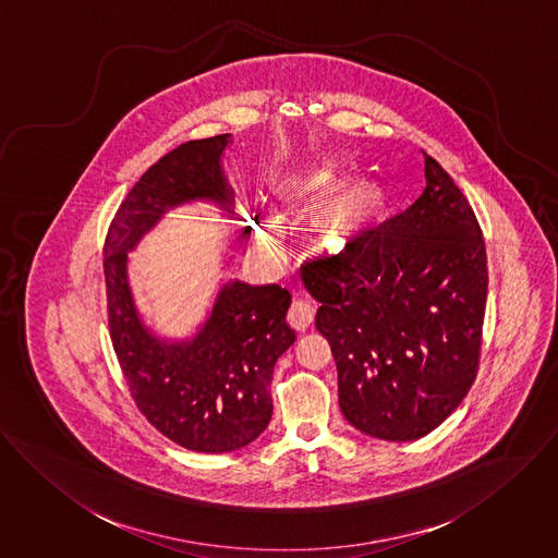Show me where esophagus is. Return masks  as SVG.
I'll return each instance as SVG.
<instances>
[{"instance_id":"1","label":"esophagus","mask_w":558,"mask_h":558,"mask_svg":"<svg viewBox=\"0 0 558 558\" xmlns=\"http://www.w3.org/2000/svg\"><path fill=\"white\" fill-rule=\"evenodd\" d=\"M287 318H289V323H291L295 329L304 331V329H308L310 325H312V320H314V306H312L310 302H304V300H295V302L291 304V308H289Z\"/></svg>"}]
</instances>
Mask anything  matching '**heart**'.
<instances>
[{"label": "heart", "instance_id": "obj_1", "mask_svg": "<svg viewBox=\"0 0 558 558\" xmlns=\"http://www.w3.org/2000/svg\"><path fill=\"white\" fill-rule=\"evenodd\" d=\"M325 184H329V182L325 178H318L316 182H308L300 187L314 190V187L325 186ZM376 201H378L376 190L368 182L347 187L344 192L333 196L323 211L325 233H329L331 238H347V235L355 233L371 218L372 211L376 209Z\"/></svg>", "mask_w": 558, "mask_h": 558}]
</instances>
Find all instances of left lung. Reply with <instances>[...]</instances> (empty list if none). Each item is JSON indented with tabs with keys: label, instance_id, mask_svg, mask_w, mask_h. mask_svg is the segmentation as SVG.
Instances as JSON below:
<instances>
[{
	"label": "left lung",
	"instance_id": "left-lung-1",
	"mask_svg": "<svg viewBox=\"0 0 558 558\" xmlns=\"http://www.w3.org/2000/svg\"><path fill=\"white\" fill-rule=\"evenodd\" d=\"M426 156V190L362 229L342 252L302 265L338 368L342 415L360 433L415 440L471 389L482 353L488 258L477 216Z\"/></svg>",
	"mask_w": 558,
	"mask_h": 558
}]
</instances>
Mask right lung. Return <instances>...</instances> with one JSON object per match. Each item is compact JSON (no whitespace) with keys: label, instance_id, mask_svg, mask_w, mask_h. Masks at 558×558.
<instances>
[{"label":"right lung","instance_id":"add662e5","mask_svg":"<svg viewBox=\"0 0 558 558\" xmlns=\"http://www.w3.org/2000/svg\"><path fill=\"white\" fill-rule=\"evenodd\" d=\"M227 145L229 134H218L162 156L128 192L105 240L109 331L130 396L158 433L201 453L235 451L267 428L274 366L295 342L291 293L227 282L201 331L169 344L141 323L125 260L171 207L211 198L229 209L233 192L220 167Z\"/></svg>","mask_w":558,"mask_h":558}]
</instances>
